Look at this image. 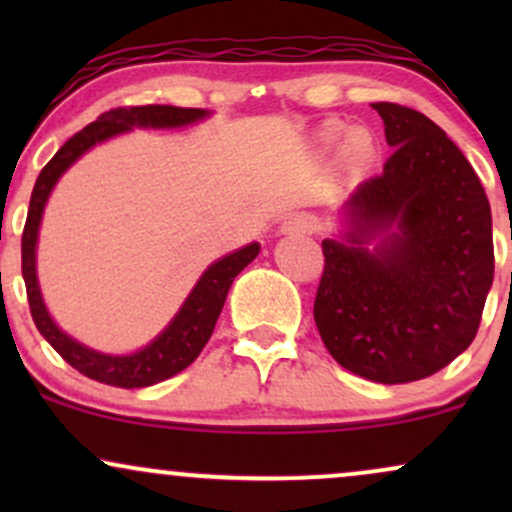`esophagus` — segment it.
<instances>
[{
    "instance_id": "obj_1",
    "label": "esophagus",
    "mask_w": 512,
    "mask_h": 512,
    "mask_svg": "<svg viewBox=\"0 0 512 512\" xmlns=\"http://www.w3.org/2000/svg\"><path fill=\"white\" fill-rule=\"evenodd\" d=\"M320 228V221L313 214H296L284 223L286 233H315Z\"/></svg>"
}]
</instances>
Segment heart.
I'll return each mask as SVG.
<instances>
[{
	"label": "heart",
	"mask_w": 512,
	"mask_h": 512,
	"mask_svg": "<svg viewBox=\"0 0 512 512\" xmlns=\"http://www.w3.org/2000/svg\"><path fill=\"white\" fill-rule=\"evenodd\" d=\"M339 134H342V127H339V125H327L325 127V137L327 139H337ZM346 149H349L354 156H361L363 151H366V144H363V139L358 137V134H354V137L346 142Z\"/></svg>",
	"instance_id": "obj_1"
}]
</instances>
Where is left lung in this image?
I'll list each match as a JSON object with an SVG mask.
<instances>
[{
    "label": "left lung",
    "mask_w": 512,
    "mask_h": 512,
    "mask_svg": "<svg viewBox=\"0 0 512 512\" xmlns=\"http://www.w3.org/2000/svg\"><path fill=\"white\" fill-rule=\"evenodd\" d=\"M392 146L322 240L315 325L334 361L373 383L428 378L474 342L493 281L491 207L448 134L419 110L373 103ZM398 226L375 253L362 245Z\"/></svg>",
    "instance_id": "8db88e82"
}]
</instances>
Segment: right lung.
I'll list each match as a JSON object with an SVG mask.
<instances>
[{
    "instance_id": "1",
    "label": "right lung",
    "mask_w": 512,
    "mask_h": 512,
    "mask_svg": "<svg viewBox=\"0 0 512 512\" xmlns=\"http://www.w3.org/2000/svg\"><path fill=\"white\" fill-rule=\"evenodd\" d=\"M207 110L199 108H175V105H137V108H113L103 113L96 122L86 125L76 132L67 144L50 158V163L40 170L35 180L31 207H28L26 226L21 236V272L26 281V296L31 305V315L38 332L48 339L52 349L60 354L69 366L84 373L86 378L98 380V383L113 387H149L161 383V380L173 378L175 373L185 370L195 358L202 354L204 344L209 342L214 332L216 320H219L223 303H226L228 289L233 279L243 272L248 264L255 260L260 245L250 243L243 250L231 252L223 260L214 262L197 286L187 296L185 305L175 320L151 342L146 349L132 356H108L98 351L86 349L84 344L74 342L60 327L52 322L45 310L43 296L38 289V276H35V240H38L40 216H43L45 202H48L52 187L60 180V175L93 144L105 142L120 132H129L137 127H180L190 122L202 120Z\"/></svg>"
}]
</instances>
